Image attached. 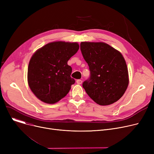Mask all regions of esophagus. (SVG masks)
<instances>
[{
	"label": "esophagus",
	"instance_id": "obj_1",
	"mask_svg": "<svg viewBox=\"0 0 154 154\" xmlns=\"http://www.w3.org/2000/svg\"><path fill=\"white\" fill-rule=\"evenodd\" d=\"M76 82L77 84H81L82 83V80H80V79H78L76 80Z\"/></svg>",
	"mask_w": 154,
	"mask_h": 154
}]
</instances>
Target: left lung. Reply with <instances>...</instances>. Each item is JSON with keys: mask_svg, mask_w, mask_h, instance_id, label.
Listing matches in <instances>:
<instances>
[{"mask_svg": "<svg viewBox=\"0 0 154 154\" xmlns=\"http://www.w3.org/2000/svg\"><path fill=\"white\" fill-rule=\"evenodd\" d=\"M80 51L91 74L82 84L86 93L100 106L117 102L128 85V70L122 55L103 42H81Z\"/></svg>", "mask_w": 154, "mask_h": 154, "instance_id": "1", "label": "left lung"}]
</instances>
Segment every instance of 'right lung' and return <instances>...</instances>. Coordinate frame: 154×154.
Masks as SVG:
<instances>
[{"label": "right lung", "instance_id": "right-lung-1", "mask_svg": "<svg viewBox=\"0 0 154 154\" xmlns=\"http://www.w3.org/2000/svg\"><path fill=\"white\" fill-rule=\"evenodd\" d=\"M79 48L76 42H54L32 55L28 67V84L39 100L52 104L69 93L75 80L70 77L72 67L67 62Z\"/></svg>", "mask_w": 154, "mask_h": 154}]
</instances>
